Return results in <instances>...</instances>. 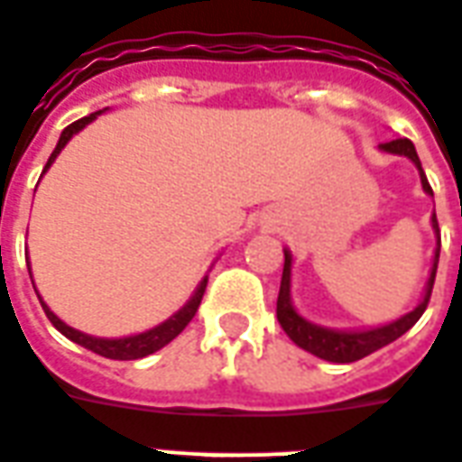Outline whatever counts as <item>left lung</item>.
<instances>
[{
    "mask_svg": "<svg viewBox=\"0 0 462 462\" xmlns=\"http://www.w3.org/2000/svg\"><path fill=\"white\" fill-rule=\"evenodd\" d=\"M379 149H384L389 153H399V156H409L419 171H421V183L426 193L433 190L426 180V173L421 169V162H419V153L413 149V144L409 139H392V142H384L379 144ZM433 227L439 232V242H436V259H433V269H431V279H429V286H426V293H423V300L411 310L406 313L394 323L382 328H372V330H353V333H345V330H328V328L313 326L309 320L293 310L291 306V254L283 252V274H282V289H279V299H276V318L279 323L286 330V336L291 337L293 343L309 350L320 360L328 362H355L367 357L379 347L384 345L394 343L396 337H402L409 330V328L423 316V310L429 306V299H431L433 291V282H436V266H439V254H440V230H439V220H436V213H433Z\"/></svg>",
    "mask_w": 462,
    "mask_h": 462,
    "instance_id": "obj_1",
    "label": "left lung"
}]
</instances>
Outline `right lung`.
<instances>
[{"mask_svg":"<svg viewBox=\"0 0 462 462\" xmlns=\"http://www.w3.org/2000/svg\"><path fill=\"white\" fill-rule=\"evenodd\" d=\"M100 112H95V115H88V117L78 119V122H73V125H68L66 129H63V134H60V139H58L56 149H53V153H51L49 163H46V169H43V173L49 171V166L53 162H56V156L60 153V149L70 142V136L78 134L80 129H83L85 125H90L92 119L97 117ZM205 286H208V276H205L203 282H200V286L196 289V293H193V299L188 300L186 306L176 313L173 318H169L166 323H162V326H156L153 330H146V333H139V336H132V337H119V340H105V337H92V336H85V333H80V330H75V328L66 326L60 318L53 313V310L46 306V303H41L43 306V310H46V316H49V320L53 323V326L63 333V336L68 337V340H73V343L83 345V347H88V350H92V353L102 355V357H109V360H139V357H146V355L156 353V350H162L163 345H169L173 337L179 336L180 330L193 320V316L198 313V306H200V300H203V293H205Z\"/></svg>","mask_w":462,"mask_h":462,"instance_id":"obj_1","label":"right lung"}]
</instances>
